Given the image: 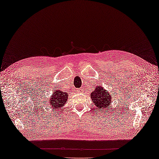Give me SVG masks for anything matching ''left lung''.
Segmentation results:
<instances>
[{
  "instance_id": "8db88e82",
  "label": "left lung",
  "mask_w": 159,
  "mask_h": 159,
  "mask_svg": "<svg viewBox=\"0 0 159 159\" xmlns=\"http://www.w3.org/2000/svg\"><path fill=\"white\" fill-rule=\"evenodd\" d=\"M91 99L97 109L99 110H104L107 107L109 108V105L111 101V95L108 91L103 89V88L97 86L94 91L90 94Z\"/></svg>"
}]
</instances>
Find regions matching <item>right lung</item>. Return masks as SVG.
Here are the masks:
<instances>
[{"instance_id":"1","label":"right lung","mask_w":159,"mask_h":159,"mask_svg":"<svg viewBox=\"0 0 159 159\" xmlns=\"http://www.w3.org/2000/svg\"><path fill=\"white\" fill-rule=\"evenodd\" d=\"M68 99V94L61 90H56L53 95L51 96L50 101V107L52 109H60L64 106L65 102Z\"/></svg>"}]
</instances>
